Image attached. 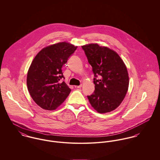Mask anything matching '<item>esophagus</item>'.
Listing matches in <instances>:
<instances>
[{
	"mask_svg": "<svg viewBox=\"0 0 160 160\" xmlns=\"http://www.w3.org/2000/svg\"><path fill=\"white\" fill-rule=\"evenodd\" d=\"M81 87H82V84H81L80 86H74V88H77V89L81 88Z\"/></svg>",
	"mask_w": 160,
	"mask_h": 160,
	"instance_id": "34e87169",
	"label": "esophagus"
}]
</instances>
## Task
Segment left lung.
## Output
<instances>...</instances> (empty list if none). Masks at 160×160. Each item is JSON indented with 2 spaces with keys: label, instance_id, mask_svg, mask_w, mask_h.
<instances>
[{
  "label": "left lung",
  "instance_id": "left-lung-1",
  "mask_svg": "<svg viewBox=\"0 0 160 160\" xmlns=\"http://www.w3.org/2000/svg\"><path fill=\"white\" fill-rule=\"evenodd\" d=\"M82 48L95 76V91L88 96L89 101L99 113L112 112L120 105L128 90L126 66L119 55L107 47L89 44Z\"/></svg>",
  "mask_w": 160,
  "mask_h": 160
}]
</instances>
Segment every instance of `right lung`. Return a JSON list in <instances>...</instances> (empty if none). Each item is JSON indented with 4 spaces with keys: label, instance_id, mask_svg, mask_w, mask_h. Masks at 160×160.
<instances>
[{
    "label": "right lung",
    "instance_id": "1",
    "mask_svg": "<svg viewBox=\"0 0 160 160\" xmlns=\"http://www.w3.org/2000/svg\"><path fill=\"white\" fill-rule=\"evenodd\" d=\"M67 42L43 48L34 57L27 74V87L33 100L46 110H54L67 98L71 89L63 81L62 67L76 50Z\"/></svg>",
    "mask_w": 160,
    "mask_h": 160
}]
</instances>
